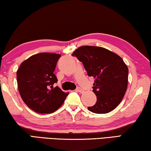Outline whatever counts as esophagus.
I'll return each instance as SVG.
<instances>
[{
  "label": "esophagus",
  "mask_w": 151,
  "mask_h": 151,
  "mask_svg": "<svg viewBox=\"0 0 151 151\" xmlns=\"http://www.w3.org/2000/svg\"><path fill=\"white\" fill-rule=\"evenodd\" d=\"M76 91H77L78 92H80V93L83 92V90H82L81 88H78L77 89H76Z\"/></svg>",
  "instance_id": "esophagus-1"
}]
</instances>
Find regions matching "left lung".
<instances>
[{"instance_id": "obj_1", "label": "left lung", "mask_w": 151, "mask_h": 151, "mask_svg": "<svg viewBox=\"0 0 151 151\" xmlns=\"http://www.w3.org/2000/svg\"><path fill=\"white\" fill-rule=\"evenodd\" d=\"M77 58L95 79L93 92L96 103L88 109L96 114L108 113L120 104L127 90L128 69L123 59L108 49L81 46L71 54Z\"/></svg>"}]
</instances>
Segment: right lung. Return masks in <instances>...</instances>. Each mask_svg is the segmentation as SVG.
Instances as JSON below:
<instances>
[{"label": "right lung", "instance_id": "right-lung-1", "mask_svg": "<svg viewBox=\"0 0 151 151\" xmlns=\"http://www.w3.org/2000/svg\"><path fill=\"white\" fill-rule=\"evenodd\" d=\"M60 54L40 53L31 56L17 71L20 95L26 105L37 113H53L59 109L68 92L53 84L58 79L53 71Z\"/></svg>", "mask_w": 151, "mask_h": 151}]
</instances>
